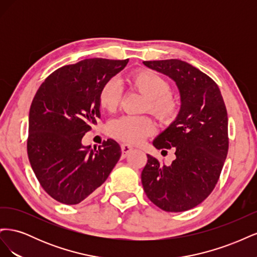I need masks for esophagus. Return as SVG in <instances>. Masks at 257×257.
<instances>
[{"instance_id": "34e87169", "label": "esophagus", "mask_w": 257, "mask_h": 257, "mask_svg": "<svg viewBox=\"0 0 257 257\" xmlns=\"http://www.w3.org/2000/svg\"><path fill=\"white\" fill-rule=\"evenodd\" d=\"M121 150H122V158H125L126 155L133 150V148H132L131 146H128V145H125V144H123V145H121Z\"/></svg>"}]
</instances>
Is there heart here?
<instances>
[{"label": "heart", "instance_id": "1", "mask_svg": "<svg viewBox=\"0 0 257 257\" xmlns=\"http://www.w3.org/2000/svg\"><path fill=\"white\" fill-rule=\"evenodd\" d=\"M130 83L148 97L146 109H150L161 120H173L179 109L177 99L169 94L170 85L161 77L151 71L134 72L128 78ZM121 89L114 79L104 83L98 92V105L107 112H113L119 106ZM155 131V123L149 116L124 115L112 120L108 125L109 134L131 145L144 142Z\"/></svg>", "mask_w": 257, "mask_h": 257}]
</instances>
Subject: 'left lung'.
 I'll return each mask as SVG.
<instances>
[{
    "instance_id": "1",
    "label": "left lung",
    "mask_w": 257,
    "mask_h": 257,
    "mask_svg": "<svg viewBox=\"0 0 257 257\" xmlns=\"http://www.w3.org/2000/svg\"><path fill=\"white\" fill-rule=\"evenodd\" d=\"M168 76L180 93L174 122L153 141L157 149L175 148L169 166L147 154L142 173L146 195L167 212H182L204 201L214 189L228 151V119L217 84L198 68L170 59L144 61Z\"/></svg>"
}]
</instances>
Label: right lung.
Instances as JSON below:
<instances>
[{
    "label": "right lung",
    "mask_w": 257,
    "mask_h": 257,
    "mask_svg": "<svg viewBox=\"0 0 257 257\" xmlns=\"http://www.w3.org/2000/svg\"><path fill=\"white\" fill-rule=\"evenodd\" d=\"M126 60L85 59L65 65L41 84L29 113L28 155L43 189L60 203L77 205L102 185L121 157L119 144L83 146L100 118L98 92Z\"/></svg>",
    "instance_id": "right-lung-1"
}]
</instances>
